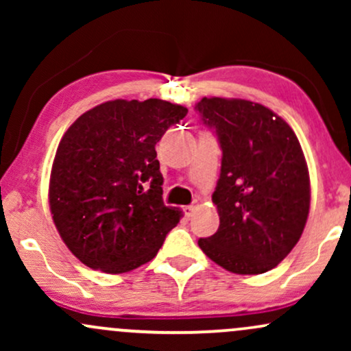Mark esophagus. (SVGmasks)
<instances>
[{"label":"esophagus","mask_w":351,"mask_h":351,"mask_svg":"<svg viewBox=\"0 0 351 351\" xmlns=\"http://www.w3.org/2000/svg\"><path fill=\"white\" fill-rule=\"evenodd\" d=\"M196 209H198V204L193 203V204H189V206L184 208V213H186V216L189 217V216H193V213H195Z\"/></svg>","instance_id":"1"}]
</instances>
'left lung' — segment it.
<instances>
[{"label": "left lung", "mask_w": 351, "mask_h": 351, "mask_svg": "<svg viewBox=\"0 0 351 351\" xmlns=\"http://www.w3.org/2000/svg\"><path fill=\"white\" fill-rule=\"evenodd\" d=\"M195 108L223 150L213 193L219 228L198 245L229 272L271 271L307 223L310 180L299 140L285 120L251 100L203 97Z\"/></svg>", "instance_id": "obj_1"}]
</instances>
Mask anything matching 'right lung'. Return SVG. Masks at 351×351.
Instances as JSON below:
<instances>
[{"label":"right lung","mask_w":351,"mask_h":351,"mask_svg":"<svg viewBox=\"0 0 351 351\" xmlns=\"http://www.w3.org/2000/svg\"><path fill=\"white\" fill-rule=\"evenodd\" d=\"M188 108L167 100H110L60 140L49 206L60 237L87 267L122 274L152 261L181 211L163 204L155 145Z\"/></svg>","instance_id":"right-lung-1"}]
</instances>
